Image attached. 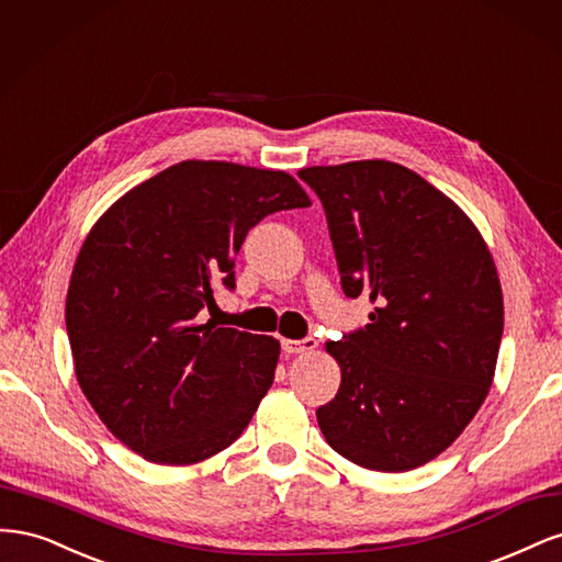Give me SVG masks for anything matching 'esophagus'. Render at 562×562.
Wrapping results in <instances>:
<instances>
[{
  "label": "esophagus",
  "instance_id": "34e87169",
  "mask_svg": "<svg viewBox=\"0 0 562 562\" xmlns=\"http://www.w3.org/2000/svg\"><path fill=\"white\" fill-rule=\"evenodd\" d=\"M281 347H283V351H285V353H312V351L318 347V342H316L314 337H304V339H283Z\"/></svg>",
  "mask_w": 562,
  "mask_h": 562
}]
</instances>
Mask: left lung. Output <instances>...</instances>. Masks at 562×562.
<instances>
[{"mask_svg":"<svg viewBox=\"0 0 562 562\" xmlns=\"http://www.w3.org/2000/svg\"><path fill=\"white\" fill-rule=\"evenodd\" d=\"M326 209L342 288L375 310L326 351L342 370L316 411L328 446L370 471L431 462L495 380L504 297L473 220L411 168L384 159L297 171Z\"/></svg>","mask_w":562,"mask_h":562,"instance_id":"obj_1","label":"left lung"}]
</instances>
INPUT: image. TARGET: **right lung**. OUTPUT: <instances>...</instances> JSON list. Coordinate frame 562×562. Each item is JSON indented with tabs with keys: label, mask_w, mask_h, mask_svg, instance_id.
Instances as JSON below:
<instances>
[{
	"label": "right lung",
	"mask_w": 562,
	"mask_h": 562,
	"mask_svg": "<svg viewBox=\"0 0 562 562\" xmlns=\"http://www.w3.org/2000/svg\"><path fill=\"white\" fill-rule=\"evenodd\" d=\"M312 201L285 171L187 159L98 217L65 297L75 375L100 422L147 462L196 464L244 434L274 382L269 335L196 321L269 213Z\"/></svg>",
	"instance_id": "right-lung-1"
}]
</instances>
